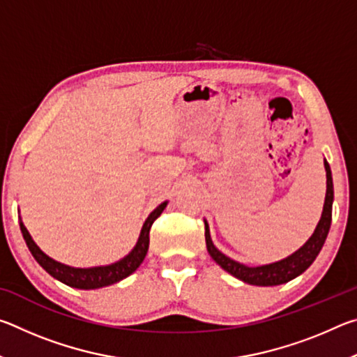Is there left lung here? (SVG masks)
I'll use <instances>...</instances> for the list:
<instances>
[{
	"label": "left lung",
	"instance_id": "8db88e82",
	"mask_svg": "<svg viewBox=\"0 0 357 357\" xmlns=\"http://www.w3.org/2000/svg\"><path fill=\"white\" fill-rule=\"evenodd\" d=\"M324 168H326V198L324 206L321 213V219H319L318 225L313 231L312 236L307 239V243L296 250L291 255L280 259V261L261 264V266H247L239 261H234L225 253H222L214 245L213 239H211L209 225L204 220V238H206V247L211 258L225 269L228 274H231L236 279L243 280L245 283L257 287H274L282 285L289 280L296 279L301 275L309 266L315 261L319 250L323 249L324 241L328 238L331 220H332V202H334V184H332V173L331 167L324 159Z\"/></svg>",
	"mask_w": 357,
	"mask_h": 357
}]
</instances>
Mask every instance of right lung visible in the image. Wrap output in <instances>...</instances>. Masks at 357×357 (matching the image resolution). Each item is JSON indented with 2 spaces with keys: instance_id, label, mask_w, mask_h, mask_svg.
I'll use <instances>...</instances> for the list:
<instances>
[{
  "instance_id": "obj_1",
  "label": "right lung",
  "mask_w": 357,
  "mask_h": 357,
  "mask_svg": "<svg viewBox=\"0 0 357 357\" xmlns=\"http://www.w3.org/2000/svg\"><path fill=\"white\" fill-rule=\"evenodd\" d=\"M167 204L168 202L160 203L159 206H157L153 213L148 215V219L143 223L140 236H138L135 247L128 253V255L121 258L116 263L105 264V266H94V268H74V266H68L56 261V259L50 258L47 253H44L39 249V245L33 241L31 234L28 233L26 227L23 225L22 219H20V229H22L23 239H25L28 249L31 252V255L52 277H55L56 280L63 282L72 288L98 289L102 287L113 285V283L123 280L126 277H129L132 273H135L138 266L143 263V259L148 253L149 229L153 227V223L157 217L164 213Z\"/></svg>"
}]
</instances>
